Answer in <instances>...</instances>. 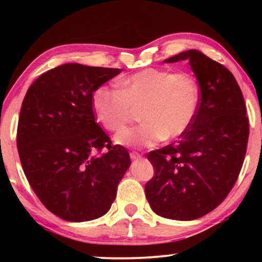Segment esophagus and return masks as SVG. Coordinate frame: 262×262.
Listing matches in <instances>:
<instances>
[{"label":"esophagus","mask_w":262,"mask_h":262,"mask_svg":"<svg viewBox=\"0 0 262 262\" xmlns=\"http://www.w3.org/2000/svg\"><path fill=\"white\" fill-rule=\"evenodd\" d=\"M142 155L139 152H137V151H132V152H130V157H131V160H137V159H139V157H141Z\"/></svg>","instance_id":"34e87169"}]
</instances>
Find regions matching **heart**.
I'll list each match as a JSON object with an SVG mask.
<instances>
[{
	"label": "heart",
	"mask_w": 262,
	"mask_h": 262,
	"mask_svg": "<svg viewBox=\"0 0 262 262\" xmlns=\"http://www.w3.org/2000/svg\"><path fill=\"white\" fill-rule=\"evenodd\" d=\"M198 82L188 73L144 69L119 81L118 89L101 85L92 94L96 120L111 132H119L141 110L144 120L137 127L120 132L123 145L156 144L187 132L199 110Z\"/></svg>",
	"instance_id": "b5f03b06"
}]
</instances>
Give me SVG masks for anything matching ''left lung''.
Segmentation results:
<instances>
[{
	"label": "left lung",
	"mask_w": 262,
	"mask_h": 262,
	"mask_svg": "<svg viewBox=\"0 0 262 262\" xmlns=\"http://www.w3.org/2000/svg\"><path fill=\"white\" fill-rule=\"evenodd\" d=\"M188 60L200 87L199 110L179 141L154 150L155 175L145 196L154 212L177 221L205 216L227 198L241 171L249 121L237 81L227 68L198 50L164 60Z\"/></svg>",
	"instance_id": "1"
}]
</instances>
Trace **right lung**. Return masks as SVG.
Instances as JSON below:
<instances>
[{
  "label": "right lung",
  "mask_w": 262,
  "mask_h": 262,
  "mask_svg": "<svg viewBox=\"0 0 262 262\" xmlns=\"http://www.w3.org/2000/svg\"><path fill=\"white\" fill-rule=\"evenodd\" d=\"M121 69L68 63L41 74L17 124L21 166L39 200L69 222L108 212L131 160L95 121L92 94ZM106 148L105 153L102 149Z\"/></svg>",
  "instance_id": "add662e5"
}]
</instances>
